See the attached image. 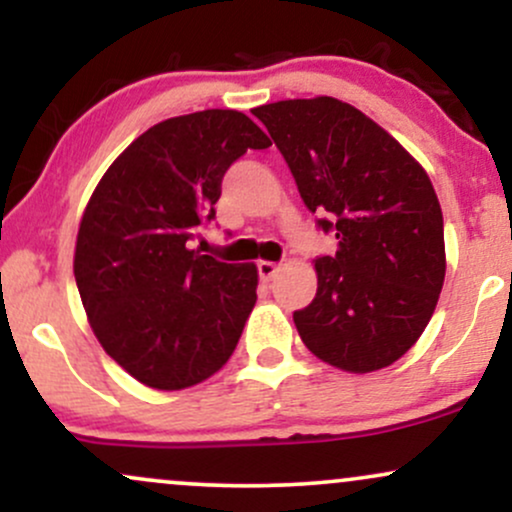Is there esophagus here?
Segmentation results:
<instances>
[{
	"label": "esophagus",
	"mask_w": 512,
	"mask_h": 512,
	"mask_svg": "<svg viewBox=\"0 0 512 512\" xmlns=\"http://www.w3.org/2000/svg\"><path fill=\"white\" fill-rule=\"evenodd\" d=\"M279 264L276 262H269V260H262V262H257V272H260V279L262 281H272L274 276H276V272H279Z\"/></svg>",
	"instance_id": "obj_1"
}]
</instances>
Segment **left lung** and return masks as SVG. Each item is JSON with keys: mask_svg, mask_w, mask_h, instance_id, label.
Listing matches in <instances>:
<instances>
[{"mask_svg": "<svg viewBox=\"0 0 512 512\" xmlns=\"http://www.w3.org/2000/svg\"><path fill=\"white\" fill-rule=\"evenodd\" d=\"M284 154L305 207L339 238L317 257V293L293 322L310 354L346 373L402 358L445 281L443 211L424 166L354 105L332 96L252 108Z\"/></svg>", "mask_w": 512, "mask_h": 512, "instance_id": "8db88e82", "label": "left lung"}]
</instances>
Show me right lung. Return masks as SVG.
<instances>
[{
    "label": "right lung",
    "mask_w": 512,
    "mask_h": 512,
    "mask_svg": "<svg viewBox=\"0 0 512 512\" xmlns=\"http://www.w3.org/2000/svg\"><path fill=\"white\" fill-rule=\"evenodd\" d=\"M272 146L238 110H199L149 127L88 199L74 276L91 330L117 366L154 390H185L226 366L257 301V267L190 250L214 219L221 178Z\"/></svg>",
    "instance_id": "add662e5"
}]
</instances>
